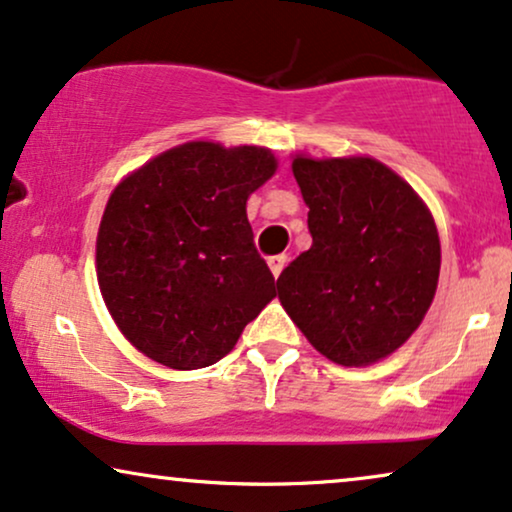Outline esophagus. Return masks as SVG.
Segmentation results:
<instances>
[{
    "label": "esophagus",
    "mask_w": 512,
    "mask_h": 512,
    "mask_svg": "<svg viewBox=\"0 0 512 512\" xmlns=\"http://www.w3.org/2000/svg\"><path fill=\"white\" fill-rule=\"evenodd\" d=\"M286 262H288L286 255H274V257H269V269H271V274H274L276 278L281 276V271H283V267H286Z\"/></svg>",
    "instance_id": "esophagus-1"
}]
</instances>
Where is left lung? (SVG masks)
I'll return each mask as SVG.
<instances>
[{
    "label": "left lung",
    "instance_id": "left-lung-1",
    "mask_svg": "<svg viewBox=\"0 0 512 512\" xmlns=\"http://www.w3.org/2000/svg\"><path fill=\"white\" fill-rule=\"evenodd\" d=\"M293 174L309 208L312 248L281 271L278 300L326 359L375 364L411 338L435 297V219L373 158L297 155Z\"/></svg>",
    "mask_w": 512,
    "mask_h": 512
}]
</instances>
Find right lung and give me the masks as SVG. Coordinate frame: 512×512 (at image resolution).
<instances>
[{
  "label": "right lung",
  "instance_id": "obj_1",
  "mask_svg": "<svg viewBox=\"0 0 512 512\" xmlns=\"http://www.w3.org/2000/svg\"><path fill=\"white\" fill-rule=\"evenodd\" d=\"M276 172L269 148L189 141L115 186L96 276L122 335L158 364H217L276 297L252 243L250 193Z\"/></svg>",
  "mask_w": 512,
  "mask_h": 512
}]
</instances>
